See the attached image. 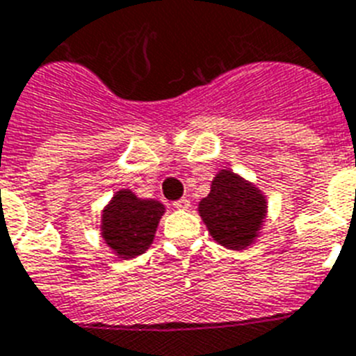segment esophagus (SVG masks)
I'll return each mask as SVG.
<instances>
[{
  "label": "esophagus",
  "mask_w": 356,
  "mask_h": 356,
  "mask_svg": "<svg viewBox=\"0 0 356 356\" xmlns=\"http://www.w3.org/2000/svg\"><path fill=\"white\" fill-rule=\"evenodd\" d=\"M173 207L179 208V210H186V208H190V201H188L186 197H181L179 201H175V203H173Z\"/></svg>",
  "instance_id": "1"
}]
</instances>
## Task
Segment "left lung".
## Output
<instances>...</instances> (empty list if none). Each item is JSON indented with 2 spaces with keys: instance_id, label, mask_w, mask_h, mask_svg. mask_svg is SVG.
I'll use <instances>...</instances> for the list:
<instances>
[{
  "instance_id": "left-lung-1",
  "label": "left lung",
  "mask_w": 356,
  "mask_h": 356,
  "mask_svg": "<svg viewBox=\"0 0 356 356\" xmlns=\"http://www.w3.org/2000/svg\"><path fill=\"white\" fill-rule=\"evenodd\" d=\"M267 212V201L258 188L221 170L212 181V190L199 203V213L208 232L219 245L241 250L252 243Z\"/></svg>"
}]
</instances>
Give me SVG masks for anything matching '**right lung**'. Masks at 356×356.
<instances>
[{
	"label": "right lung",
	"instance_id": "right-lung-1",
	"mask_svg": "<svg viewBox=\"0 0 356 356\" xmlns=\"http://www.w3.org/2000/svg\"><path fill=\"white\" fill-rule=\"evenodd\" d=\"M164 207L120 190L102 213V238L120 258H135L152 245Z\"/></svg>",
	"mask_w": 356,
	"mask_h": 356
}]
</instances>
